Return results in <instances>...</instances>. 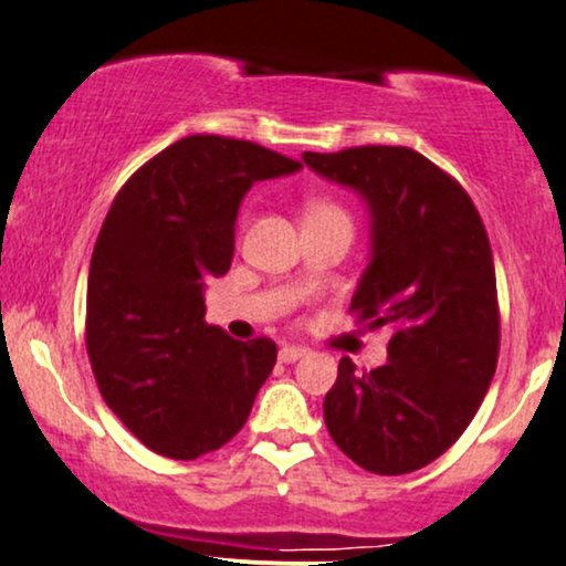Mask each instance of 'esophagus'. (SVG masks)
I'll return each mask as SVG.
<instances>
[{
	"instance_id": "esophagus-1",
	"label": "esophagus",
	"mask_w": 566,
	"mask_h": 566,
	"mask_svg": "<svg viewBox=\"0 0 566 566\" xmlns=\"http://www.w3.org/2000/svg\"><path fill=\"white\" fill-rule=\"evenodd\" d=\"M301 356H306V348H301V346H283L281 350H277V361L281 364H293V361H298Z\"/></svg>"
}]
</instances>
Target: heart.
<instances>
[{"label":"heart","instance_id":"heart-1","mask_svg":"<svg viewBox=\"0 0 566 566\" xmlns=\"http://www.w3.org/2000/svg\"><path fill=\"white\" fill-rule=\"evenodd\" d=\"M306 218H317V216H335V212H343L337 205L327 202V200H310L306 202ZM346 216V212H343Z\"/></svg>","mask_w":566,"mask_h":566}]
</instances>
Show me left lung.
Instances as JSON below:
<instances>
[{
	"mask_svg": "<svg viewBox=\"0 0 566 566\" xmlns=\"http://www.w3.org/2000/svg\"><path fill=\"white\" fill-rule=\"evenodd\" d=\"M304 160L369 208L371 260L350 312L392 329L385 366L361 374L340 358L325 395L327 431L364 471H418L458 442L496 371L486 229L465 189L410 148L364 145Z\"/></svg>",
	"mask_w": 566,
	"mask_h": 566,
	"instance_id": "obj_1",
	"label": "left lung"
}]
</instances>
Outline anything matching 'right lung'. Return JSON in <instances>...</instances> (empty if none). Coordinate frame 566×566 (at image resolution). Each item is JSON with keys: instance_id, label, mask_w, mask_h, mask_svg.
Masks as SVG:
<instances>
[{"instance_id": "obj_1", "label": "right lung", "mask_w": 566, "mask_h": 566, "mask_svg": "<svg viewBox=\"0 0 566 566\" xmlns=\"http://www.w3.org/2000/svg\"><path fill=\"white\" fill-rule=\"evenodd\" d=\"M298 168L249 139L192 135L114 197L87 273V358L106 406L164 458L195 460L237 437L273 371L275 343L208 325L202 289L229 273L249 187Z\"/></svg>"}]
</instances>
